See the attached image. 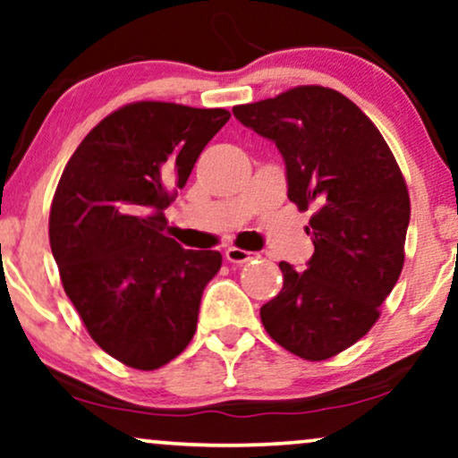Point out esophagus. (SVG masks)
Returning a JSON list of instances; mask_svg holds the SVG:
<instances>
[{"mask_svg":"<svg viewBox=\"0 0 458 458\" xmlns=\"http://www.w3.org/2000/svg\"><path fill=\"white\" fill-rule=\"evenodd\" d=\"M225 259L233 262V265H243V262L252 259V252H248V250H242V248H229L225 250Z\"/></svg>","mask_w":458,"mask_h":458,"instance_id":"esophagus-1","label":"esophagus"}]
</instances>
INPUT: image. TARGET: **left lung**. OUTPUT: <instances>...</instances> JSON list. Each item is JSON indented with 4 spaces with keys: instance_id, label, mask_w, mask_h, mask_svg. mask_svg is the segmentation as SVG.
Masks as SVG:
<instances>
[{
    "instance_id": "8db88e82",
    "label": "left lung",
    "mask_w": 458,
    "mask_h": 458,
    "mask_svg": "<svg viewBox=\"0 0 458 458\" xmlns=\"http://www.w3.org/2000/svg\"><path fill=\"white\" fill-rule=\"evenodd\" d=\"M233 114L277 146L287 198L317 210L306 227L315 254L304 271L279 262L284 287L260 309L262 325L300 359H331L367 335L403 271L404 177L365 112L329 87H293Z\"/></svg>"
}]
</instances>
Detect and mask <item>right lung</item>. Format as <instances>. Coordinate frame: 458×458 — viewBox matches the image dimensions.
Instances as JSON below:
<instances>
[{"mask_svg": "<svg viewBox=\"0 0 458 458\" xmlns=\"http://www.w3.org/2000/svg\"><path fill=\"white\" fill-rule=\"evenodd\" d=\"M231 118L223 108L135 102L96 124L68 160L49 212L66 296L104 352L154 371L196 334L215 250L165 233V210Z\"/></svg>", "mask_w": 458, "mask_h": 458, "instance_id": "add662e5", "label": "right lung"}]
</instances>
